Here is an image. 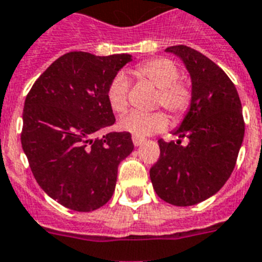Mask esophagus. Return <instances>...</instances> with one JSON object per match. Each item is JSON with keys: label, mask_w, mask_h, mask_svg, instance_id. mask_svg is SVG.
Returning <instances> with one entry per match:
<instances>
[{"label": "esophagus", "mask_w": 262, "mask_h": 262, "mask_svg": "<svg viewBox=\"0 0 262 262\" xmlns=\"http://www.w3.org/2000/svg\"><path fill=\"white\" fill-rule=\"evenodd\" d=\"M143 142H144L143 138H138V136H133V143H134V146H135V147L140 146V144L143 143Z\"/></svg>", "instance_id": "esophagus-1"}]
</instances>
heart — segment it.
Segmentation results:
<instances>
[{"label":"heart","mask_w":262,"mask_h":262,"mask_svg":"<svg viewBox=\"0 0 262 262\" xmlns=\"http://www.w3.org/2000/svg\"><path fill=\"white\" fill-rule=\"evenodd\" d=\"M135 75L158 88L157 105L167 110L174 118L185 115L191 104V90L179 80V68L167 58H152L135 68ZM128 79L118 73L107 88V101L112 111L124 112L128 107ZM119 127L134 136L143 138L167 127V118L162 112H128L119 120Z\"/></svg>","instance_id":"heart-1"}]
</instances>
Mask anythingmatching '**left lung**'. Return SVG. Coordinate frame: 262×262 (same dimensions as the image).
I'll return each instance as SVG.
<instances>
[{"instance_id": "8db88e82", "label": "left lung", "mask_w": 262, "mask_h": 262, "mask_svg": "<svg viewBox=\"0 0 262 262\" xmlns=\"http://www.w3.org/2000/svg\"><path fill=\"white\" fill-rule=\"evenodd\" d=\"M166 52L178 56L189 71L191 104L172 131L178 139L158 140L161 157L150 178L165 202L191 206L220 191L233 172L245 134L243 105L232 80L210 58L186 45Z\"/></svg>"}]
</instances>
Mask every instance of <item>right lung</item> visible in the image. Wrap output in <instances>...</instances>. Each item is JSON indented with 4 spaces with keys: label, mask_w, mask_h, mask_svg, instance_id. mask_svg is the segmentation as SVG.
I'll use <instances>...</instances> for the list:
<instances>
[{
    "label": "right lung",
    "mask_w": 262,
    "mask_h": 262,
    "mask_svg": "<svg viewBox=\"0 0 262 262\" xmlns=\"http://www.w3.org/2000/svg\"><path fill=\"white\" fill-rule=\"evenodd\" d=\"M133 56L69 52L34 81L25 99L21 144L34 178L52 200L75 211L96 210L115 191L119 163L134 150L107 101L111 80Z\"/></svg>",
    "instance_id": "add662e5"
}]
</instances>
